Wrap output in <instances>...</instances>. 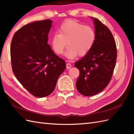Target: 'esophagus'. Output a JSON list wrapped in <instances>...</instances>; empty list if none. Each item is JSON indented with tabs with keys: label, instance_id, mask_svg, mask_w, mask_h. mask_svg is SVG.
Masks as SVG:
<instances>
[{
	"label": "esophagus",
	"instance_id": "34e87169",
	"mask_svg": "<svg viewBox=\"0 0 134 134\" xmlns=\"http://www.w3.org/2000/svg\"><path fill=\"white\" fill-rule=\"evenodd\" d=\"M71 67V64H70V63H67V64H66V68L67 69H70V68Z\"/></svg>",
	"mask_w": 134,
	"mask_h": 134
}]
</instances>
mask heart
Wrapping results in <instances>:
<instances>
[{"label":"heart","mask_w":134,"mask_h":134,"mask_svg":"<svg viewBox=\"0 0 134 134\" xmlns=\"http://www.w3.org/2000/svg\"><path fill=\"white\" fill-rule=\"evenodd\" d=\"M59 32L53 34L51 38L53 50L58 55H62L68 44L69 48L65 55L71 59L78 55H86L92 49L96 39L93 27L73 20L64 22Z\"/></svg>","instance_id":"b5f03b06"}]
</instances>
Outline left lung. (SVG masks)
I'll return each mask as SVG.
<instances>
[{"label":"left lung","instance_id":"left-lung-1","mask_svg":"<svg viewBox=\"0 0 134 134\" xmlns=\"http://www.w3.org/2000/svg\"><path fill=\"white\" fill-rule=\"evenodd\" d=\"M93 19L95 43L90 52L74 64L79 70L76 89L85 96L96 95L107 86L117 59L116 45L112 33L99 19Z\"/></svg>","mask_w":134,"mask_h":134}]
</instances>
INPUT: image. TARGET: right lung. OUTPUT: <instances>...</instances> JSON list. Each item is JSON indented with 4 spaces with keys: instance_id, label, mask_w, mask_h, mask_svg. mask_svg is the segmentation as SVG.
<instances>
[{
    "instance_id": "1",
    "label": "right lung",
    "mask_w": 134,
    "mask_h": 134,
    "mask_svg": "<svg viewBox=\"0 0 134 134\" xmlns=\"http://www.w3.org/2000/svg\"><path fill=\"white\" fill-rule=\"evenodd\" d=\"M52 21L32 22L14 34L10 47L13 71L21 84L37 97L52 93L66 65L48 44Z\"/></svg>"
}]
</instances>
